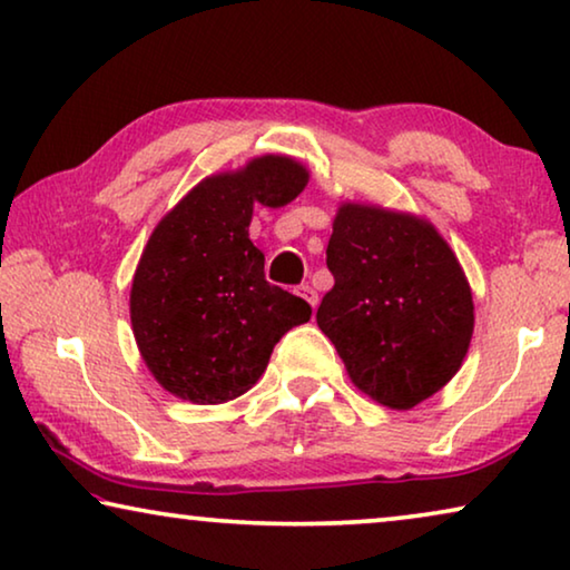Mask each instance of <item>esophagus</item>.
Listing matches in <instances>:
<instances>
[{
    "instance_id": "34e87169",
    "label": "esophagus",
    "mask_w": 570,
    "mask_h": 570,
    "mask_svg": "<svg viewBox=\"0 0 570 570\" xmlns=\"http://www.w3.org/2000/svg\"><path fill=\"white\" fill-rule=\"evenodd\" d=\"M296 294L302 296V299H307L312 307H317V302H320V296H317V292H314V288L309 286V284H302V286H296Z\"/></svg>"
}]
</instances>
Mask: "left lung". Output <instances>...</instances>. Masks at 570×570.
I'll use <instances>...</instances> for the list:
<instances>
[{"label": "left lung", "instance_id": "obj_1", "mask_svg": "<svg viewBox=\"0 0 570 570\" xmlns=\"http://www.w3.org/2000/svg\"><path fill=\"white\" fill-rule=\"evenodd\" d=\"M327 268L335 286L322 296L317 325L361 392L412 410L455 376L473 335V299L435 227L343 204Z\"/></svg>", "mask_w": 570, "mask_h": 570}]
</instances>
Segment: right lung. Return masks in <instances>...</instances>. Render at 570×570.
<instances>
[{"instance_id":"obj_1","label":"right lung","mask_w":570,"mask_h":570,"mask_svg":"<svg viewBox=\"0 0 570 570\" xmlns=\"http://www.w3.org/2000/svg\"><path fill=\"white\" fill-rule=\"evenodd\" d=\"M304 184L296 160L263 156L204 178L153 230L130 320L142 361L171 394L199 404L245 394L278 340L312 317L307 302L266 282L248 237L253 204L284 207Z\"/></svg>"}]
</instances>
